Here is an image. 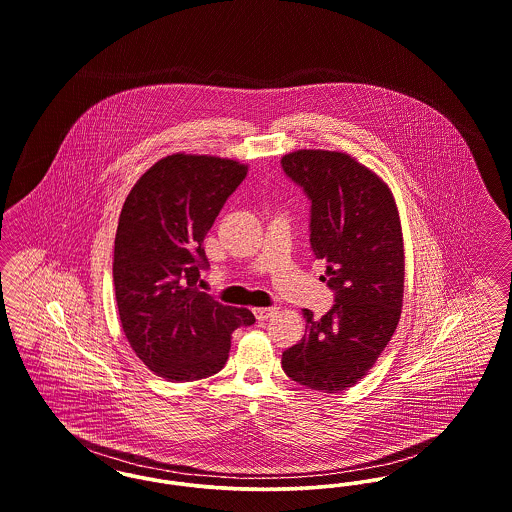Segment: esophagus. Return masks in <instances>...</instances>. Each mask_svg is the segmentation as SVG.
Here are the masks:
<instances>
[{"instance_id":"34e87169","label":"esophagus","mask_w":512,"mask_h":512,"mask_svg":"<svg viewBox=\"0 0 512 512\" xmlns=\"http://www.w3.org/2000/svg\"><path fill=\"white\" fill-rule=\"evenodd\" d=\"M275 312H277V308H256L254 315L258 321H267Z\"/></svg>"}]
</instances>
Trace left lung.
<instances>
[{
  "label": "left lung",
  "instance_id": "1",
  "mask_svg": "<svg viewBox=\"0 0 512 512\" xmlns=\"http://www.w3.org/2000/svg\"><path fill=\"white\" fill-rule=\"evenodd\" d=\"M281 166L310 200V246L334 292L321 319L304 310L306 334L281 365L294 382L336 394L367 375L398 327L400 216L388 185L346 153L304 149L283 156Z\"/></svg>",
  "mask_w": 512,
  "mask_h": 512
}]
</instances>
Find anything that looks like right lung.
<instances>
[{
    "label": "right lung",
    "mask_w": 512,
    "mask_h": 512,
    "mask_svg": "<svg viewBox=\"0 0 512 512\" xmlns=\"http://www.w3.org/2000/svg\"><path fill=\"white\" fill-rule=\"evenodd\" d=\"M245 164L218 156L172 155L151 166L122 206L112 281L124 334L158 377L187 382L222 371L231 333L256 319L200 290L204 237Z\"/></svg>",
    "instance_id": "right-lung-1"
}]
</instances>
